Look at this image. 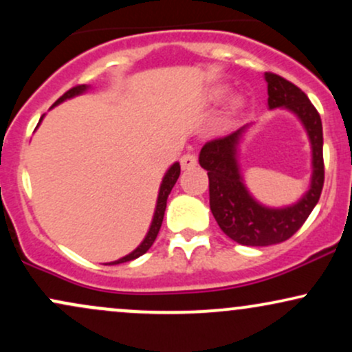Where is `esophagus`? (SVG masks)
Listing matches in <instances>:
<instances>
[{"instance_id": "34e87169", "label": "esophagus", "mask_w": 352, "mask_h": 352, "mask_svg": "<svg viewBox=\"0 0 352 352\" xmlns=\"http://www.w3.org/2000/svg\"><path fill=\"white\" fill-rule=\"evenodd\" d=\"M180 165L184 170H188V168H193L197 165V157L193 153H185L180 159Z\"/></svg>"}]
</instances>
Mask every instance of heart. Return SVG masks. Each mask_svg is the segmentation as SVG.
<instances>
[{"label":"heart","mask_w":352,"mask_h":352,"mask_svg":"<svg viewBox=\"0 0 352 352\" xmlns=\"http://www.w3.org/2000/svg\"><path fill=\"white\" fill-rule=\"evenodd\" d=\"M228 92H230V89H228V86H215V87H212L210 89V91L207 92V102H210V104H218V102H223L225 99H227V96H228ZM241 104H243V100L241 99H235L232 102V107L233 109H238V107H241Z\"/></svg>","instance_id":"obj_1"}]
</instances>
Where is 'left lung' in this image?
<instances>
[{
    "instance_id": "1",
    "label": "left lung",
    "mask_w": 352,
    "mask_h": 352,
    "mask_svg": "<svg viewBox=\"0 0 352 352\" xmlns=\"http://www.w3.org/2000/svg\"><path fill=\"white\" fill-rule=\"evenodd\" d=\"M268 109H285L300 119L311 145V180L301 199L285 207L260 204L246 187L238 153L252 124L201 147L199 162L208 173L210 210L218 227L233 241L246 246L276 245L293 236L316 207L324 184L322 124L308 96L281 76L266 72Z\"/></svg>"
}]
</instances>
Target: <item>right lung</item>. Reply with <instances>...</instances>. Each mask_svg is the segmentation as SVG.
<instances>
[{
	"instance_id": "right-lung-1",
	"label": "right lung",
	"mask_w": 352,
	"mask_h": 352,
	"mask_svg": "<svg viewBox=\"0 0 352 352\" xmlns=\"http://www.w3.org/2000/svg\"><path fill=\"white\" fill-rule=\"evenodd\" d=\"M89 89H91V86H87V84H82V86H76V87L69 89V91H67L66 94L63 96V98H59L54 104H52V107H56L58 104L64 102V100L72 99V98H76V96L84 94V92H87ZM43 119H44V116L41 117V119H39V124L43 122ZM179 175H180V164L179 162L172 164L170 167H168V170L165 172L162 184H160V188H159V195H157V204H155V210H153L151 227H148V232L142 240V243L137 246L134 252H131L129 254H125V256L119 258V260L111 261V263H106V265H119V263H125V261H132V260H135V258L142 256L144 253L148 252V248H151V246L153 245V241H155L157 235H159L160 227H162L165 207H167V199H168V195H170L173 185H175V182H177V179H179Z\"/></svg>"
}]
</instances>
